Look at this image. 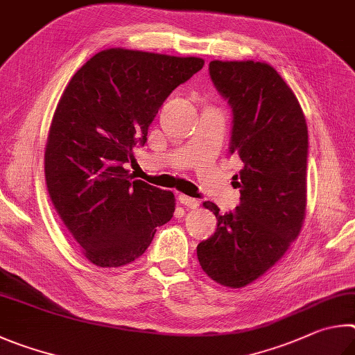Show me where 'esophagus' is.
Returning <instances> with one entry per match:
<instances>
[{"instance_id":"34e87169","label":"esophagus","mask_w":355,"mask_h":355,"mask_svg":"<svg viewBox=\"0 0 355 355\" xmlns=\"http://www.w3.org/2000/svg\"><path fill=\"white\" fill-rule=\"evenodd\" d=\"M178 200H179V202L182 204V206H187L190 209H196L198 206H200V201L195 200V198H190L187 195H182V193L178 196Z\"/></svg>"}]
</instances>
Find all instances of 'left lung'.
I'll return each instance as SVG.
<instances>
[{
	"instance_id": "8db88e82",
	"label": "left lung",
	"mask_w": 355,
	"mask_h": 355,
	"mask_svg": "<svg viewBox=\"0 0 355 355\" xmlns=\"http://www.w3.org/2000/svg\"><path fill=\"white\" fill-rule=\"evenodd\" d=\"M209 73L232 107L231 153L243 162L234 187L240 206L221 215L198 245L202 271L241 288L272 268L301 232L307 206V123L293 90L275 68L254 60H212Z\"/></svg>"
}]
</instances>
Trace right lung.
<instances>
[{"mask_svg": "<svg viewBox=\"0 0 355 355\" xmlns=\"http://www.w3.org/2000/svg\"><path fill=\"white\" fill-rule=\"evenodd\" d=\"M204 67L201 58L137 49L96 53L58 103L45 148L51 202L87 260L118 268L139 259L174 214L173 191L129 176L132 148L168 95Z\"/></svg>", "mask_w": 355, "mask_h": 355, "instance_id": "obj_1", "label": "right lung"}]
</instances>
